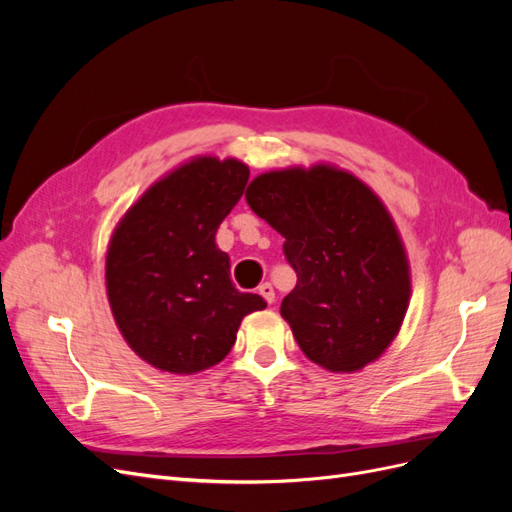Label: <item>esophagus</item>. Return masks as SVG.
Returning a JSON list of instances; mask_svg holds the SVG:
<instances>
[{
  "label": "esophagus",
  "mask_w": 512,
  "mask_h": 512,
  "mask_svg": "<svg viewBox=\"0 0 512 512\" xmlns=\"http://www.w3.org/2000/svg\"><path fill=\"white\" fill-rule=\"evenodd\" d=\"M258 292L262 294V299H265L269 305L275 301V290H273V286H271L269 282H262V284L258 286Z\"/></svg>",
  "instance_id": "esophagus-1"
}]
</instances>
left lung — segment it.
<instances>
[{"label": "left lung", "mask_w": 512, "mask_h": 512, "mask_svg": "<svg viewBox=\"0 0 512 512\" xmlns=\"http://www.w3.org/2000/svg\"><path fill=\"white\" fill-rule=\"evenodd\" d=\"M245 200L286 239L297 286L280 312L307 359L335 374L380 359L412 292L406 247L380 196L320 162L254 177Z\"/></svg>", "instance_id": "8db88e82"}]
</instances>
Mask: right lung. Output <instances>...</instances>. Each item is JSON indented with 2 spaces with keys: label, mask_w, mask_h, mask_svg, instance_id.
Returning a JSON list of instances; mask_svg holds the SVG:
<instances>
[{
  "label": "right lung",
  "mask_w": 512,
  "mask_h": 512,
  "mask_svg": "<svg viewBox=\"0 0 512 512\" xmlns=\"http://www.w3.org/2000/svg\"><path fill=\"white\" fill-rule=\"evenodd\" d=\"M250 168L237 158L179 164L123 213L106 250V297L119 333L149 365L190 376L218 365L241 320L265 309L230 282L215 232L239 203Z\"/></svg>",
  "instance_id": "obj_1"
}]
</instances>
